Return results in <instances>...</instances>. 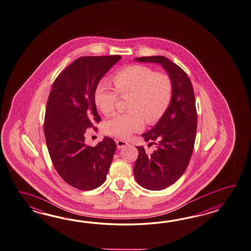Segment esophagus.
Here are the masks:
<instances>
[{"label":"esophagus","mask_w":251,"mask_h":251,"mask_svg":"<svg viewBox=\"0 0 251 251\" xmlns=\"http://www.w3.org/2000/svg\"><path fill=\"white\" fill-rule=\"evenodd\" d=\"M116 145H117L118 149H123L124 147L128 145V142L123 141V140H116Z\"/></svg>","instance_id":"34e87169"}]
</instances>
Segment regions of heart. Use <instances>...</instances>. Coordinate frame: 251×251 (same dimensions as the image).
Returning a JSON list of instances; mask_svg holds the SVG:
<instances>
[{
	"instance_id": "b5f03b06",
	"label": "heart",
	"mask_w": 251,
	"mask_h": 251,
	"mask_svg": "<svg viewBox=\"0 0 251 251\" xmlns=\"http://www.w3.org/2000/svg\"><path fill=\"white\" fill-rule=\"evenodd\" d=\"M114 88L105 80L100 81L95 92V102L103 114L112 113L122 96L128 99L129 111L117 113L103 124L106 133L126 139L139 131L147 122L153 123L167 111L172 98V83L167 75L156 73L151 67L135 65L125 67L112 77Z\"/></svg>"
}]
</instances>
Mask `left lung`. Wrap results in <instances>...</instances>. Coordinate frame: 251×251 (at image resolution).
Here are the masks:
<instances>
[{"instance_id":"left-lung-1","label":"left lung","mask_w":251,"mask_h":251,"mask_svg":"<svg viewBox=\"0 0 251 251\" xmlns=\"http://www.w3.org/2000/svg\"><path fill=\"white\" fill-rule=\"evenodd\" d=\"M135 60L161 65L172 83L167 111L151 130L141 135L156 150L149 155L143 147H137L139 156L133 169L140 186L159 191L177 181L189 164L197 128L195 94L187 74L167 57L142 56Z\"/></svg>"}]
</instances>
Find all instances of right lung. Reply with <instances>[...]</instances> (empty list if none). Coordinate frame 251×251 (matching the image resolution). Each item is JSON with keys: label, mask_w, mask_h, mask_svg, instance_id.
Wrapping results in <instances>:
<instances>
[{"label": "right lung", "mask_w": 251, "mask_h": 251, "mask_svg": "<svg viewBox=\"0 0 251 251\" xmlns=\"http://www.w3.org/2000/svg\"><path fill=\"white\" fill-rule=\"evenodd\" d=\"M122 56H82L56 77L46 108L44 133L53 166L62 179L83 191L105 181L116 144L104 137L95 147L85 145L86 128L100 121L95 92L100 79Z\"/></svg>", "instance_id": "right-lung-1"}]
</instances>
